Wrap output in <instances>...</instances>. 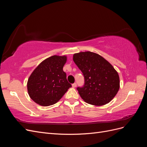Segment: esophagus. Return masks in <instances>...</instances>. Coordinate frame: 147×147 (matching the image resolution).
Returning <instances> with one entry per match:
<instances>
[{
	"label": "esophagus",
	"mask_w": 147,
	"mask_h": 147,
	"mask_svg": "<svg viewBox=\"0 0 147 147\" xmlns=\"http://www.w3.org/2000/svg\"><path fill=\"white\" fill-rule=\"evenodd\" d=\"M77 86V83H74V84H72V87L73 88H75Z\"/></svg>",
	"instance_id": "34e87169"
}]
</instances>
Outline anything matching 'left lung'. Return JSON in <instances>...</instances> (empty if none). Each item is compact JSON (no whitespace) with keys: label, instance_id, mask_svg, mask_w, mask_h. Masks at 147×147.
I'll list each match as a JSON object with an SVG mask.
<instances>
[{"label":"left lung","instance_id":"left-lung-1","mask_svg":"<svg viewBox=\"0 0 147 147\" xmlns=\"http://www.w3.org/2000/svg\"><path fill=\"white\" fill-rule=\"evenodd\" d=\"M73 60L84 75V86L77 90L84 102L101 106L114 98L119 89V77L109 62L91 51L75 53Z\"/></svg>","mask_w":147,"mask_h":147}]
</instances>
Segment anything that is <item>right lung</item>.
<instances>
[{
  "label": "right lung",
  "mask_w": 147,
  "mask_h": 147,
  "mask_svg": "<svg viewBox=\"0 0 147 147\" xmlns=\"http://www.w3.org/2000/svg\"><path fill=\"white\" fill-rule=\"evenodd\" d=\"M66 61V56H52L43 61L30 74L28 92L35 103L44 107L55 104L72 86L63 71Z\"/></svg>",
  "instance_id": "obj_1"
}]
</instances>
